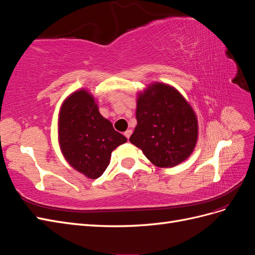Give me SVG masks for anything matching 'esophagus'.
I'll return each instance as SVG.
<instances>
[{"mask_svg": "<svg viewBox=\"0 0 255 255\" xmlns=\"http://www.w3.org/2000/svg\"><path fill=\"white\" fill-rule=\"evenodd\" d=\"M130 135H132V130H130V129H127L126 132H125V136L128 138V139Z\"/></svg>", "mask_w": 255, "mask_h": 255, "instance_id": "34e87169", "label": "esophagus"}]
</instances>
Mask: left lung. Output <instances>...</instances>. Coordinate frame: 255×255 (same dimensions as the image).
<instances>
[{"instance_id":"1","label":"left lung","mask_w":255,"mask_h":255,"mask_svg":"<svg viewBox=\"0 0 255 255\" xmlns=\"http://www.w3.org/2000/svg\"><path fill=\"white\" fill-rule=\"evenodd\" d=\"M137 126L129 141L152 164L170 168L190 156L198 140L197 116L170 85L153 83L137 98Z\"/></svg>"}]
</instances>
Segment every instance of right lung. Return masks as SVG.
Returning <instances> with one entry per match:
<instances>
[{
  "instance_id": "obj_1",
  "label": "right lung",
  "mask_w": 255,
  "mask_h": 255,
  "mask_svg": "<svg viewBox=\"0 0 255 255\" xmlns=\"http://www.w3.org/2000/svg\"><path fill=\"white\" fill-rule=\"evenodd\" d=\"M58 140L69 165L88 179H98L110 165L112 152L128 139L100 114L90 92L81 89L60 107Z\"/></svg>"
}]
</instances>
